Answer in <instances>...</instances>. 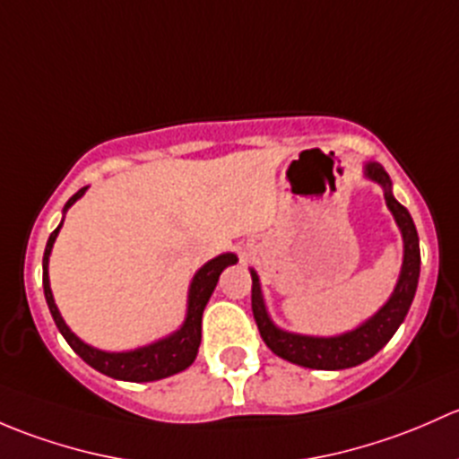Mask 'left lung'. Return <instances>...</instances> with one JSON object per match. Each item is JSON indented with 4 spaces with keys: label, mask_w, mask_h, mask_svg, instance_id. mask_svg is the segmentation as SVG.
I'll use <instances>...</instances> for the list:
<instances>
[{
    "label": "left lung",
    "mask_w": 459,
    "mask_h": 459,
    "mask_svg": "<svg viewBox=\"0 0 459 459\" xmlns=\"http://www.w3.org/2000/svg\"><path fill=\"white\" fill-rule=\"evenodd\" d=\"M362 177L382 187L386 207L394 214L395 225H398L400 234H403V267H400L398 282H395L389 300L376 314L369 316L365 323L338 335H307L285 332L269 316L256 269H249V273H252V311L264 344L282 360L294 362L299 367H307V369L340 371L362 365V362L376 356L394 338L400 325L404 323L411 302H413L415 290H418L420 238L413 219H411L409 210L395 201L394 183H391L389 174H386V169L380 163H376V160L365 163Z\"/></svg>",
    "instance_id": "8db88e82"
}]
</instances>
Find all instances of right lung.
<instances>
[{"label":"right lung","instance_id":"right-lung-1","mask_svg":"<svg viewBox=\"0 0 459 459\" xmlns=\"http://www.w3.org/2000/svg\"><path fill=\"white\" fill-rule=\"evenodd\" d=\"M88 186L82 187L77 195L68 198V203L64 205V219L65 212L74 205L83 195H86ZM50 234L48 243H46L44 252V294L46 302H48V309L53 314V320L59 329L61 335L65 338V342L73 347V351L82 358L83 362H88L92 369L108 377H115V380H126V382H154L163 380V377L174 376V373L186 371L192 362L196 360L198 347H201V323H203V311H205L207 300H210L212 291L216 290V282L219 276L223 273L225 267L238 263V256L231 252L219 254L216 258L207 261L203 267L196 269V273L192 276L190 287H187V307H186V318L183 325L177 332L163 335V338L154 340V342L143 344V347L127 349V351H103V349L92 347V344L83 342L73 329L65 325V320L61 318V311L56 307L53 290H50V276H48V263L50 254H53V245L59 236L61 225Z\"/></svg>","mask_w":459,"mask_h":459}]
</instances>
